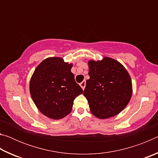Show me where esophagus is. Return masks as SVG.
<instances>
[{
    "instance_id": "esophagus-1",
    "label": "esophagus",
    "mask_w": 158,
    "mask_h": 158,
    "mask_svg": "<svg viewBox=\"0 0 158 158\" xmlns=\"http://www.w3.org/2000/svg\"><path fill=\"white\" fill-rule=\"evenodd\" d=\"M79 85H80V86L81 87V89L84 90L85 86V81H83L81 83H80Z\"/></svg>"
}]
</instances>
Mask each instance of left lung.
Segmentation results:
<instances>
[{"label":"left lung","mask_w":158,"mask_h":158,"mask_svg":"<svg viewBox=\"0 0 158 158\" xmlns=\"http://www.w3.org/2000/svg\"><path fill=\"white\" fill-rule=\"evenodd\" d=\"M89 75L84 95L90 111L98 118L118 114L126 107L132 95V80L127 69L109 57L102 60H90Z\"/></svg>","instance_id":"left-lung-1"}]
</instances>
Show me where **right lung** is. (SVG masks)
<instances>
[{"label": "right lung", "instance_id": "1", "mask_svg": "<svg viewBox=\"0 0 158 158\" xmlns=\"http://www.w3.org/2000/svg\"><path fill=\"white\" fill-rule=\"evenodd\" d=\"M73 63L60 57L47 58L37 65L30 80L29 90L35 105L44 116L63 118L70 113L74 100L83 90L72 73Z\"/></svg>", "mask_w": 158, "mask_h": 158}]
</instances>
